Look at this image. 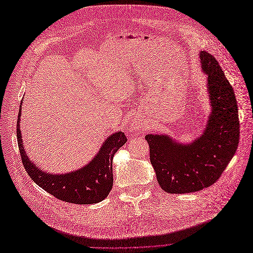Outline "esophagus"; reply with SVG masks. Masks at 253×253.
I'll use <instances>...</instances> for the list:
<instances>
[{
  "label": "esophagus",
  "mask_w": 253,
  "mask_h": 253,
  "mask_svg": "<svg viewBox=\"0 0 253 253\" xmlns=\"http://www.w3.org/2000/svg\"><path fill=\"white\" fill-rule=\"evenodd\" d=\"M132 128H134V129H135V128H137V126H135V125H132Z\"/></svg>",
  "instance_id": "obj_1"
}]
</instances>
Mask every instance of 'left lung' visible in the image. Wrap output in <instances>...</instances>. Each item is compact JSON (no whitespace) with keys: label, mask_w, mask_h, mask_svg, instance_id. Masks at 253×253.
Here are the masks:
<instances>
[{"label":"left lung","mask_w":253,"mask_h":253,"mask_svg":"<svg viewBox=\"0 0 253 253\" xmlns=\"http://www.w3.org/2000/svg\"><path fill=\"white\" fill-rule=\"evenodd\" d=\"M208 80L211 114L204 133L193 142H176L167 135L145 136L158 183L168 193H192L213 185L235 154L240 139L237 102L217 60L200 52Z\"/></svg>","instance_id":"obj_1"}]
</instances>
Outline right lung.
Here are the masks:
<instances>
[{"instance_id":"add662e5","label":"right lung","mask_w":253,"mask_h":253,"mask_svg":"<svg viewBox=\"0 0 253 253\" xmlns=\"http://www.w3.org/2000/svg\"><path fill=\"white\" fill-rule=\"evenodd\" d=\"M21 109L22 106L17 124L18 144L23 166L32 179L46 192L63 202L89 205L103 201L113 187V157L127 140L125 133L117 132L108 137L94 159L81 169L66 174H49L35 166L26 155L20 128Z\"/></svg>"}]
</instances>
